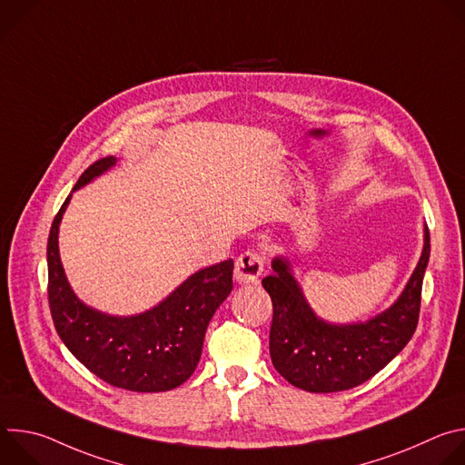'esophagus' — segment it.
<instances>
[{
	"mask_svg": "<svg viewBox=\"0 0 465 465\" xmlns=\"http://www.w3.org/2000/svg\"><path fill=\"white\" fill-rule=\"evenodd\" d=\"M264 269V257L255 250H246L235 259L233 276L239 283H255Z\"/></svg>",
	"mask_w": 465,
	"mask_h": 465,
	"instance_id": "esophagus-1",
	"label": "esophagus"
}]
</instances>
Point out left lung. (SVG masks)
Listing matches in <instances>:
<instances>
[{"label":"left lung","instance_id":"8db88e82","mask_svg":"<svg viewBox=\"0 0 465 465\" xmlns=\"http://www.w3.org/2000/svg\"><path fill=\"white\" fill-rule=\"evenodd\" d=\"M429 253L430 235L425 228L423 253L400 300L366 323L351 325L316 318L291 276L289 262L274 259V274L262 280L274 307L269 342L274 368L291 384L314 393L350 390L371 379L414 335Z\"/></svg>","mask_w":465,"mask_h":465}]
</instances>
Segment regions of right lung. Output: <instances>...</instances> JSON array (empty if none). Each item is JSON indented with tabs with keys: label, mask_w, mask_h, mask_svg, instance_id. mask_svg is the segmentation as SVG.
Wrapping results in <instances>:
<instances>
[{
	"label": "right lung",
	"mask_w": 465,
	"mask_h": 465,
	"mask_svg": "<svg viewBox=\"0 0 465 465\" xmlns=\"http://www.w3.org/2000/svg\"><path fill=\"white\" fill-rule=\"evenodd\" d=\"M115 163L94 162L77 180L88 183ZM72 194L54 215L47 239V298L62 342L92 373L130 391H167L185 382L201 361L208 323L233 289V261L198 271L158 307L138 316H106L74 294L58 257V224Z\"/></svg>",
	"instance_id": "1"
}]
</instances>
